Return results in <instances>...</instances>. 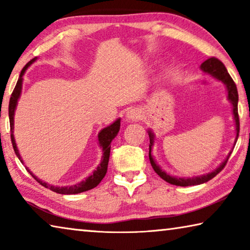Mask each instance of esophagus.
Returning a JSON list of instances; mask_svg holds the SVG:
<instances>
[{
  "mask_svg": "<svg viewBox=\"0 0 250 250\" xmlns=\"http://www.w3.org/2000/svg\"><path fill=\"white\" fill-rule=\"evenodd\" d=\"M141 118V111L139 109H131L126 112L125 119L128 121H138Z\"/></svg>",
  "mask_w": 250,
  "mask_h": 250,
  "instance_id": "1",
  "label": "esophagus"
}]
</instances>
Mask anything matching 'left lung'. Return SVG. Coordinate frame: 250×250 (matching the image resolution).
Masks as SVG:
<instances>
[{"label": "left lung", "mask_w": 250, "mask_h": 250, "mask_svg": "<svg viewBox=\"0 0 250 250\" xmlns=\"http://www.w3.org/2000/svg\"><path fill=\"white\" fill-rule=\"evenodd\" d=\"M200 68L203 73L211 76V77L219 80V82H222L226 86L227 99L232 105V116H234L232 118H234L235 120V128H236V139H235V143H236L237 139H238V133H239V118H238V92H237V87L234 83V80L231 79V77L226 69V67L224 66L223 62L215 57L206 59V61L200 66ZM147 133H149V138H150L149 159H150L152 167H153V170L155 171L156 174L161 177V179L167 181V183L176 185V186L198 185L211 180L214 176H216L218 173L223 170L224 167L226 166L228 158H229V155L231 153L230 151L229 153H228L227 158L221 163V166L217 167L214 171H211L209 173H206V174L198 175V176H193V177H177V176L168 174V173H167L158 163H156L153 155H152V149H153V146H154L155 135L151 130H147Z\"/></svg>", "instance_id": "1"}]
</instances>
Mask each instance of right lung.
Here are the masks:
<instances>
[{
    "label": "right lung",
    "instance_id": "obj_1",
    "mask_svg": "<svg viewBox=\"0 0 250 250\" xmlns=\"http://www.w3.org/2000/svg\"><path fill=\"white\" fill-rule=\"evenodd\" d=\"M37 57L33 58L31 62H28L26 65H25L24 68L21 71V75L19 77L18 83H16V86L14 88L13 92H12L11 99H10V104H8V117H10V125H11V139H12V145H13V149L15 151V154L20 161L22 163H24V161L22 160V156L20 154V151L18 149V146H16L15 142V138H14V116H15V110L16 107H18V103L19 99L21 97V94H22V86H23V76L25 74V71L27 70V68L31 66L34 62H36ZM120 118H118L116 121H113L111 125H109L108 126H105L103 130H100V132L98 133V142L101 149H103V156H101V161L99 163V166L97 167L96 170L91 173V174L86 177V180H83L79 183H76L74 185H68V186H55L52 184L46 183V182L42 181L39 179L36 175L33 174V172H31L28 167H26V170L31 173L32 176L40 184H42L45 188H47L49 189H52L53 192H56L58 194H65V195H69V194H78L82 192H86L89 191V189L96 188L98 185L101 180L104 179L105 173H107V168H108V162H109V155H110V147H111V141L117 137L118 132L120 130Z\"/></svg>",
    "mask_w": 250,
    "mask_h": 250
}]
</instances>
